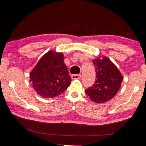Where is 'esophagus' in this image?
Here are the masks:
<instances>
[{
  "instance_id": "34e87169",
  "label": "esophagus",
  "mask_w": 146,
  "mask_h": 146,
  "mask_svg": "<svg viewBox=\"0 0 146 146\" xmlns=\"http://www.w3.org/2000/svg\"><path fill=\"white\" fill-rule=\"evenodd\" d=\"M80 78H81V75H79V74L71 75V78L72 79H80Z\"/></svg>"
}]
</instances>
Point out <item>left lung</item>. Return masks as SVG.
Returning a JSON list of instances; mask_svg holds the SVG:
<instances>
[{"label":"left lung","mask_w":146,"mask_h":146,"mask_svg":"<svg viewBox=\"0 0 146 146\" xmlns=\"http://www.w3.org/2000/svg\"><path fill=\"white\" fill-rule=\"evenodd\" d=\"M96 78L92 86L85 90L91 100L96 103H104L116 95L123 80L119 70L110 59L104 56L93 60Z\"/></svg>","instance_id":"8db88e82"}]
</instances>
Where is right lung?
<instances>
[{"mask_svg": "<svg viewBox=\"0 0 146 146\" xmlns=\"http://www.w3.org/2000/svg\"><path fill=\"white\" fill-rule=\"evenodd\" d=\"M61 53L48 51L30 73L33 88L44 98H51L62 93L70 85L71 79Z\"/></svg>", "mask_w": 146, "mask_h": 146, "instance_id": "right-lung-1", "label": "right lung"}]
</instances>
